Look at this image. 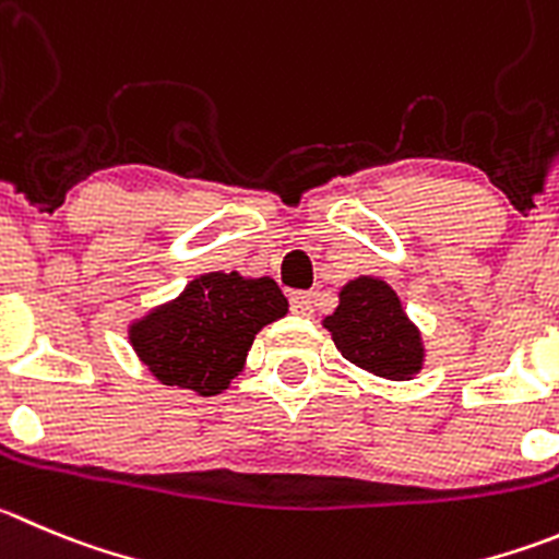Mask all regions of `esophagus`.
<instances>
[{
	"label": "esophagus",
	"mask_w": 559,
	"mask_h": 559,
	"mask_svg": "<svg viewBox=\"0 0 559 559\" xmlns=\"http://www.w3.org/2000/svg\"><path fill=\"white\" fill-rule=\"evenodd\" d=\"M314 295L311 292H292L289 295V306L297 317H311L314 314Z\"/></svg>",
	"instance_id": "obj_1"
}]
</instances>
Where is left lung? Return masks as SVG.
<instances>
[{
	"instance_id": "obj_1",
	"label": "left lung",
	"mask_w": 559,
	"mask_h": 559,
	"mask_svg": "<svg viewBox=\"0 0 559 559\" xmlns=\"http://www.w3.org/2000/svg\"><path fill=\"white\" fill-rule=\"evenodd\" d=\"M336 350L385 380H414L425 367V338L403 300L378 275H358L338 289V306L322 320Z\"/></svg>"
}]
</instances>
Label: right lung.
Returning a JSON list of instances; mask_svg holds the SVG:
<instances>
[{"label": "right lung", "instance_id": "1", "mask_svg": "<svg viewBox=\"0 0 559 559\" xmlns=\"http://www.w3.org/2000/svg\"><path fill=\"white\" fill-rule=\"evenodd\" d=\"M286 311L289 304L270 275L245 278L237 270H217L132 320L129 344L162 385L217 397L245 369L255 333Z\"/></svg>", "mask_w": 559, "mask_h": 559}]
</instances>
